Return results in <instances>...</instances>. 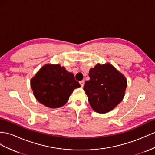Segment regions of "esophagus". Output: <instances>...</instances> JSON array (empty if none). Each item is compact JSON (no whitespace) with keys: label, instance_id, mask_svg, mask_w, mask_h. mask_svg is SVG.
<instances>
[{"label":"esophagus","instance_id":"1","mask_svg":"<svg viewBox=\"0 0 155 155\" xmlns=\"http://www.w3.org/2000/svg\"><path fill=\"white\" fill-rule=\"evenodd\" d=\"M80 84H81V87L82 88V87L84 86V81H81L80 82Z\"/></svg>","mask_w":155,"mask_h":155}]
</instances>
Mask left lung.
Returning <instances> with one entry per match:
<instances>
[{"instance_id":"1","label":"left lung","mask_w":155,"mask_h":155,"mask_svg":"<svg viewBox=\"0 0 155 155\" xmlns=\"http://www.w3.org/2000/svg\"><path fill=\"white\" fill-rule=\"evenodd\" d=\"M90 80L84 90L95 111L105 113L113 109L124 96L127 86L125 77L109 63L97 64L90 69Z\"/></svg>"}]
</instances>
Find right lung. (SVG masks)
<instances>
[{
  "label": "right lung",
  "mask_w": 155,
  "mask_h": 155,
  "mask_svg": "<svg viewBox=\"0 0 155 155\" xmlns=\"http://www.w3.org/2000/svg\"><path fill=\"white\" fill-rule=\"evenodd\" d=\"M31 86L37 100L48 107L64 105L75 88L81 87L72 73L59 65H46L31 79Z\"/></svg>",
  "instance_id": "right-lung-1"
}]
</instances>
